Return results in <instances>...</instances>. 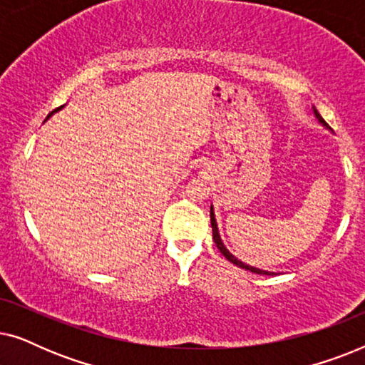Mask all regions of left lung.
Listing matches in <instances>:
<instances>
[{
    "label": "left lung",
    "instance_id": "1",
    "mask_svg": "<svg viewBox=\"0 0 365 365\" xmlns=\"http://www.w3.org/2000/svg\"><path fill=\"white\" fill-rule=\"evenodd\" d=\"M312 113H314V116H316L317 123L321 124V126L326 128V129H329V131H331V128H329V124H327L326 121H324L322 116H321V114H319V111L316 109V106H312ZM209 216H211V227H212V239H214V242H216L217 249H219V251H221V254H222L224 257L227 259V261H231L232 264H236L237 267H242V269H246V271H251V272H254V274H261V276H272L274 272H271V271H264V269H259V267H254V266H249V264L239 261V259H237L236 256H232V254L229 252V249H227L226 246H224V242H222V239H221V234H219L217 222H216V216H214V209H212V206H211V212H209Z\"/></svg>",
    "mask_w": 365,
    "mask_h": 365
}]
</instances>
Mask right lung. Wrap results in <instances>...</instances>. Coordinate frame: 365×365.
I'll return each instance as SVG.
<instances>
[{"label":"right lung","instance_id":"1","mask_svg":"<svg viewBox=\"0 0 365 365\" xmlns=\"http://www.w3.org/2000/svg\"><path fill=\"white\" fill-rule=\"evenodd\" d=\"M63 108H64V106H61V108H58V109H54V111H53V113H49V114H48V118H46V119H49V118H51V116H53V114H54V113H58V111H61V109H63Z\"/></svg>","mask_w":365,"mask_h":365}]
</instances>
